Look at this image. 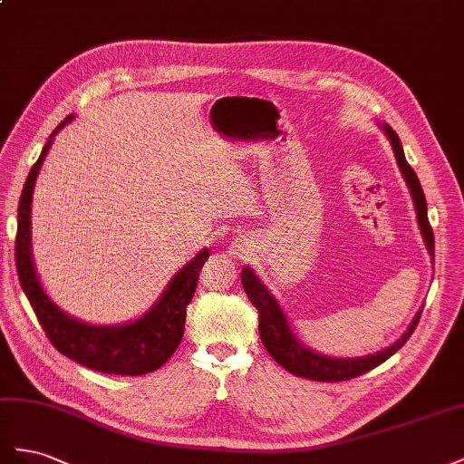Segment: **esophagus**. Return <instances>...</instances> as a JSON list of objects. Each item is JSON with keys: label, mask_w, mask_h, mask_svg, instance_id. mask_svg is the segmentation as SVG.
<instances>
[{"label": "esophagus", "mask_w": 464, "mask_h": 464, "mask_svg": "<svg viewBox=\"0 0 464 464\" xmlns=\"http://www.w3.org/2000/svg\"><path fill=\"white\" fill-rule=\"evenodd\" d=\"M241 250H243V248H241ZM237 256H241V258H243V253H239V255H237Z\"/></svg>", "instance_id": "obj_1"}]
</instances>
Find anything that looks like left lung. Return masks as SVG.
<instances>
[{
	"label": "left lung",
	"mask_w": 464,
	"mask_h": 464,
	"mask_svg": "<svg viewBox=\"0 0 464 464\" xmlns=\"http://www.w3.org/2000/svg\"><path fill=\"white\" fill-rule=\"evenodd\" d=\"M382 128H385L387 136L392 143L396 163H399V167L402 170V177L406 179V184L410 188V194H412L423 241H426L430 255L433 256V231H431V225L428 219L426 196H423V190L420 187V180L414 173V169L410 167L406 161L404 151H402V143H401L399 136H396V131L387 124ZM241 284L246 291L250 303H253L258 311V333H260V340L264 343V348H266L274 360L284 369H287L289 373H294L303 379H311V381L336 382V381H348V379L360 377L367 372H372V369H375L382 362H387L394 352H399L404 346L406 340L412 336V333L420 323V316H421V309H420L418 314L414 316L412 324H410L404 333V336L399 342H394L391 348L382 350L379 353H373V355L355 357V360H340V357H326V355H321L316 352H311L309 348H305L303 343L297 342V338L291 334L282 309L277 307L276 299L270 295V291L260 284V280L253 274V270L245 268L241 272Z\"/></svg>",
	"instance_id": "8db88e82"
}]
</instances>
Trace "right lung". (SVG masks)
Segmentation results:
<instances>
[{
	"instance_id": "right-lung-1",
	"label": "right lung",
	"mask_w": 464,
	"mask_h": 464,
	"mask_svg": "<svg viewBox=\"0 0 464 464\" xmlns=\"http://www.w3.org/2000/svg\"><path fill=\"white\" fill-rule=\"evenodd\" d=\"M70 121L72 116L65 118L54 130V134ZM54 134L50 136L41 157L26 177L19 200L15 266L21 287L52 346L65 357L101 373H151L179 348L184 334V321H187V305L194 297L198 274L208 260L209 250L204 248L192 262H188L173 277V282L169 284L163 297L155 303L153 309L136 323L124 326H91L62 313L41 287L31 258V198L38 169L44 161Z\"/></svg>"
}]
</instances>
